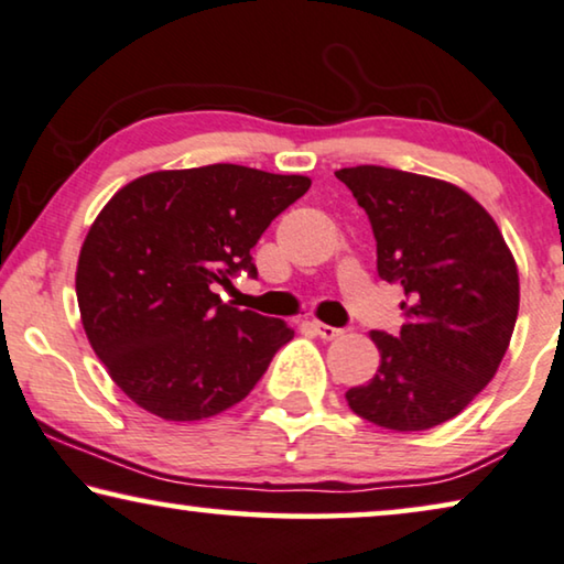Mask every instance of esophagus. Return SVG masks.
Instances as JSON below:
<instances>
[{"instance_id": "34e87169", "label": "esophagus", "mask_w": 564, "mask_h": 564, "mask_svg": "<svg viewBox=\"0 0 564 564\" xmlns=\"http://www.w3.org/2000/svg\"><path fill=\"white\" fill-rule=\"evenodd\" d=\"M311 326H314V332L322 336V339H326V341H332V339H336V336H341L344 332L341 329H336V326H329V324H322V322H311Z\"/></svg>"}]
</instances>
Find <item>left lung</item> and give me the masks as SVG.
<instances>
[{
    "mask_svg": "<svg viewBox=\"0 0 564 564\" xmlns=\"http://www.w3.org/2000/svg\"><path fill=\"white\" fill-rule=\"evenodd\" d=\"M336 180L369 217L380 279L405 291L400 334L372 332L380 369L347 402L388 431H427L466 410L507 355L519 314L514 256L456 184L375 164Z\"/></svg>",
    "mask_w": 564,
    "mask_h": 564,
    "instance_id": "obj_1",
    "label": "left lung"
}]
</instances>
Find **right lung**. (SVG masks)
Segmentation results:
<instances>
[{"label": "right lung", "instance_id": "1", "mask_svg": "<svg viewBox=\"0 0 564 564\" xmlns=\"http://www.w3.org/2000/svg\"><path fill=\"white\" fill-rule=\"evenodd\" d=\"M308 187L301 174L209 164L139 176L100 209L75 293L90 347L139 408L174 423L213 417L293 339L281 318L223 304L215 285L256 279L250 250Z\"/></svg>", "mask_w": 564, "mask_h": 564}]
</instances>
